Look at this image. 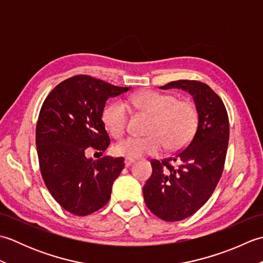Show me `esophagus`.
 <instances>
[{"mask_svg": "<svg viewBox=\"0 0 263 263\" xmlns=\"http://www.w3.org/2000/svg\"><path fill=\"white\" fill-rule=\"evenodd\" d=\"M133 163H135V159H132V158H127V157L124 159V164H125V166H126V167L131 166Z\"/></svg>", "mask_w": 263, "mask_h": 263, "instance_id": "1", "label": "esophagus"}]
</instances>
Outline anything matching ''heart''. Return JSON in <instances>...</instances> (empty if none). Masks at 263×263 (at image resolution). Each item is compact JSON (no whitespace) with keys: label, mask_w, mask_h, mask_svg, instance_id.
I'll return each instance as SVG.
<instances>
[{"label":"heart","mask_w":263,"mask_h":263,"mask_svg":"<svg viewBox=\"0 0 263 263\" xmlns=\"http://www.w3.org/2000/svg\"><path fill=\"white\" fill-rule=\"evenodd\" d=\"M128 104L153 115L149 136H131L117 142L116 155L138 158L158 155L164 146L167 152H176L192 140L199 123L197 106L189 99H177L175 95L157 90H143L131 95ZM128 110L123 102H113L103 111V122L108 132L120 138L127 127Z\"/></svg>","instance_id":"heart-1"}]
</instances>
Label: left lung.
<instances>
[{"label":"left lung","mask_w":263,"mask_h":263,"mask_svg":"<svg viewBox=\"0 0 263 263\" xmlns=\"http://www.w3.org/2000/svg\"><path fill=\"white\" fill-rule=\"evenodd\" d=\"M159 88L187 91L199 113L189 146L174 157L153 159V174L143 186L148 209L165 221H178L195 214L214 193L224 171L230 122L222 100L203 82L177 80Z\"/></svg>","instance_id":"1"}]
</instances>
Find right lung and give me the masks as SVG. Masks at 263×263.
Instances as JSON below:
<instances>
[{
    "label": "right lung",
    "instance_id": "obj_1",
    "mask_svg": "<svg viewBox=\"0 0 263 263\" xmlns=\"http://www.w3.org/2000/svg\"><path fill=\"white\" fill-rule=\"evenodd\" d=\"M86 74L55 87L39 111L36 146L48 191L66 211L87 216L108 202L111 185L124 168V158L92 160L88 150L103 155L110 139L102 120L106 100L128 90Z\"/></svg>",
    "mask_w": 263,
    "mask_h": 263
}]
</instances>
